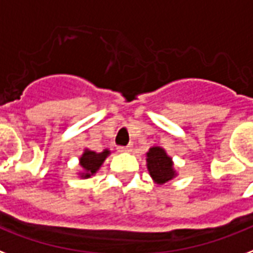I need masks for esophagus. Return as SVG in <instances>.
<instances>
[{"label": "esophagus", "mask_w": 253, "mask_h": 253, "mask_svg": "<svg viewBox=\"0 0 253 253\" xmlns=\"http://www.w3.org/2000/svg\"><path fill=\"white\" fill-rule=\"evenodd\" d=\"M118 150L121 152H130L132 150V146L131 144H127V146H119Z\"/></svg>", "instance_id": "obj_1"}]
</instances>
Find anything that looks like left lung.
Instances as JSON below:
<instances>
[{
  "label": "left lung",
  "mask_w": 253,
  "mask_h": 253,
  "mask_svg": "<svg viewBox=\"0 0 253 253\" xmlns=\"http://www.w3.org/2000/svg\"><path fill=\"white\" fill-rule=\"evenodd\" d=\"M147 169L151 178L163 184L176 176L172 167V159L162 147H151L147 152Z\"/></svg>",
  "instance_id": "obj_1"
}]
</instances>
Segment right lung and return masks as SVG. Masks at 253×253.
<instances>
[{"label": "right lung", "instance_id": "add662e5", "mask_svg": "<svg viewBox=\"0 0 253 253\" xmlns=\"http://www.w3.org/2000/svg\"><path fill=\"white\" fill-rule=\"evenodd\" d=\"M109 154V150H105V151L102 152L84 150V155H82L80 159L81 166H82L84 169V172L81 173V176H82V178H90L91 175H94V173L99 169V167H101L102 163L105 162V159L107 158Z\"/></svg>", "mask_w": 253, "mask_h": 253}]
</instances>
